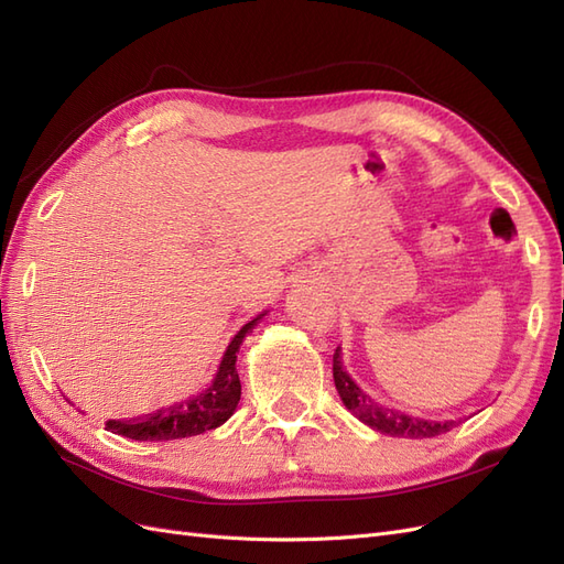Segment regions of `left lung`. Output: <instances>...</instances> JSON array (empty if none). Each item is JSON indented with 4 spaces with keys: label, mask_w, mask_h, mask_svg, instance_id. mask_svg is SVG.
<instances>
[{
    "label": "left lung",
    "mask_w": 564,
    "mask_h": 564,
    "mask_svg": "<svg viewBox=\"0 0 564 564\" xmlns=\"http://www.w3.org/2000/svg\"><path fill=\"white\" fill-rule=\"evenodd\" d=\"M334 383L340 400H344L348 412H352L362 423H367L369 429L379 431L390 437H435L452 431L458 421H429V419H416V416H406L398 409H388L379 406L373 402L367 392L357 386L348 373L344 371V362H340V348L334 352Z\"/></svg>",
    "instance_id": "left-lung-1"
}]
</instances>
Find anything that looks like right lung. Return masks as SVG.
Here are the masks:
<instances>
[{
    "instance_id": "obj_1",
    "label": "right lung",
    "mask_w": 564,
    "mask_h": 564,
    "mask_svg": "<svg viewBox=\"0 0 564 564\" xmlns=\"http://www.w3.org/2000/svg\"><path fill=\"white\" fill-rule=\"evenodd\" d=\"M263 315L247 322L245 327L235 334L207 390H202L199 395H193L191 400L158 409V412L139 419L108 421L106 429L115 435H124L131 440H178L207 433L218 429V425H224L232 416L242 395L240 377H237L235 369L237 352H240L242 338L256 327V322Z\"/></svg>"
}]
</instances>
